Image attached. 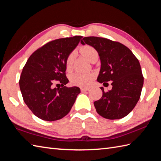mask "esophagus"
<instances>
[{
    "mask_svg": "<svg viewBox=\"0 0 161 161\" xmlns=\"http://www.w3.org/2000/svg\"><path fill=\"white\" fill-rule=\"evenodd\" d=\"M90 90V88H81V92H86V91H88V90Z\"/></svg>",
    "mask_w": 161,
    "mask_h": 161,
    "instance_id": "34e87169",
    "label": "esophagus"
}]
</instances>
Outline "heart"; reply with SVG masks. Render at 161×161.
Returning <instances> with one entry per match:
<instances>
[{
  "label": "heart",
  "mask_w": 161,
  "mask_h": 161,
  "mask_svg": "<svg viewBox=\"0 0 161 161\" xmlns=\"http://www.w3.org/2000/svg\"><path fill=\"white\" fill-rule=\"evenodd\" d=\"M80 52L86 59L91 62V60L95 58H98V53L93 47L90 45H84L80 47ZM73 60V53H70L67 58L66 64L67 67L69 68L71 67ZM93 80V75L86 73H75L72 74L70 77V81L73 85L81 86V87H86L88 86Z\"/></svg>",
  "instance_id": "obj_1"
}]
</instances>
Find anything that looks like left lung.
<instances>
[{
	"label": "left lung",
	"instance_id": "left-lung-1",
	"mask_svg": "<svg viewBox=\"0 0 161 161\" xmlns=\"http://www.w3.org/2000/svg\"><path fill=\"white\" fill-rule=\"evenodd\" d=\"M81 43L93 47L100 57L97 81L103 84L112 81V90L105 92L101 87L103 96L94 102L97 112L109 120L126 116L137 103L143 85L138 59L125 45L105 38L88 36Z\"/></svg>",
	"mask_w": 161,
	"mask_h": 161
}]
</instances>
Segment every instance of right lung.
<instances>
[{
  "label": "right lung",
  "instance_id": "obj_1",
  "mask_svg": "<svg viewBox=\"0 0 161 161\" xmlns=\"http://www.w3.org/2000/svg\"><path fill=\"white\" fill-rule=\"evenodd\" d=\"M81 36L50 41L36 50L28 59L19 79V88L26 105L36 117L45 121L60 120L69 114L80 88L66 87L67 57ZM58 80L63 88H53V80Z\"/></svg>",
  "mask_w": 161,
  "mask_h": 161
}]
</instances>
